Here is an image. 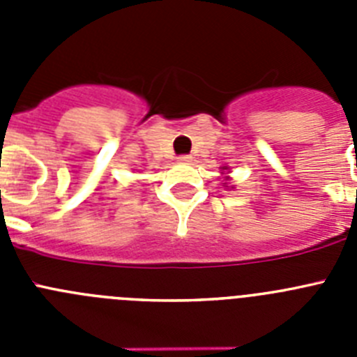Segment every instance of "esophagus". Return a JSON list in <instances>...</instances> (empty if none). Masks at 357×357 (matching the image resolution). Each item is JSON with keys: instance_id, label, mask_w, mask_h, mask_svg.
Listing matches in <instances>:
<instances>
[{"instance_id": "obj_1", "label": "esophagus", "mask_w": 357, "mask_h": 357, "mask_svg": "<svg viewBox=\"0 0 357 357\" xmlns=\"http://www.w3.org/2000/svg\"><path fill=\"white\" fill-rule=\"evenodd\" d=\"M178 162H182V164L191 162V157H189V155H181V157H178Z\"/></svg>"}]
</instances>
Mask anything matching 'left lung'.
Returning <instances> with one entry per match:
<instances>
[{"label":"left lung","mask_w":357,"mask_h":357,"mask_svg":"<svg viewBox=\"0 0 357 357\" xmlns=\"http://www.w3.org/2000/svg\"><path fill=\"white\" fill-rule=\"evenodd\" d=\"M223 169H227V168H223ZM225 181H229V176H227V178H225Z\"/></svg>","instance_id":"8db88e82"}]
</instances>
